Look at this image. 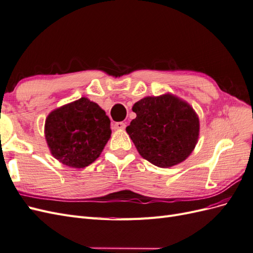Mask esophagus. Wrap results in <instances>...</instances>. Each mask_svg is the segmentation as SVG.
Segmentation results:
<instances>
[{
    "mask_svg": "<svg viewBox=\"0 0 253 253\" xmlns=\"http://www.w3.org/2000/svg\"><path fill=\"white\" fill-rule=\"evenodd\" d=\"M113 126H114L115 129H124L126 127V124H125V122H122V121L115 122Z\"/></svg>",
    "mask_w": 253,
    "mask_h": 253,
    "instance_id": "esophagus-1",
    "label": "esophagus"
}]
</instances>
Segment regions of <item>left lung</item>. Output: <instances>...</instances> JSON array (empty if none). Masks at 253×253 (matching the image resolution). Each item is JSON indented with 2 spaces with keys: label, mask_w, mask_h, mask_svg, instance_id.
<instances>
[{
  "label": "left lung",
  "mask_w": 253,
  "mask_h": 253,
  "mask_svg": "<svg viewBox=\"0 0 253 253\" xmlns=\"http://www.w3.org/2000/svg\"><path fill=\"white\" fill-rule=\"evenodd\" d=\"M136 118L126 132L139 154L159 168L183 162L193 151L200 132L197 115L172 95L145 97L133 106Z\"/></svg>",
  "instance_id": "1"
}]
</instances>
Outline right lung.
Instances as JSON below:
<instances>
[{
  "instance_id": "add662e5",
  "label": "right lung",
  "mask_w": 253,
  "mask_h": 253,
  "mask_svg": "<svg viewBox=\"0 0 253 253\" xmlns=\"http://www.w3.org/2000/svg\"><path fill=\"white\" fill-rule=\"evenodd\" d=\"M111 121L87 98L51 112L45 121V137L52 156L63 165L84 168L99 157L111 137Z\"/></svg>"
}]
</instances>
